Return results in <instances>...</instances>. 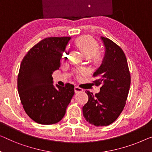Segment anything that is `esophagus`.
Instances as JSON below:
<instances>
[{
  "label": "esophagus",
  "mask_w": 152,
  "mask_h": 152,
  "mask_svg": "<svg viewBox=\"0 0 152 152\" xmlns=\"http://www.w3.org/2000/svg\"><path fill=\"white\" fill-rule=\"evenodd\" d=\"M74 91H75L76 93H78V92L83 91V89H82V88L78 87V86H75V87H74Z\"/></svg>",
  "instance_id": "obj_1"
}]
</instances>
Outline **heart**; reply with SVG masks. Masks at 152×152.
<instances>
[{
  "mask_svg": "<svg viewBox=\"0 0 152 152\" xmlns=\"http://www.w3.org/2000/svg\"><path fill=\"white\" fill-rule=\"evenodd\" d=\"M75 44L85 57H92L97 62L99 61L102 58V54L98 50V42L91 36L85 35L78 37L75 41ZM65 53L63 54V57L66 56Z\"/></svg>",
  "mask_w": 152,
  "mask_h": 152,
  "instance_id": "obj_1",
  "label": "heart"
}]
</instances>
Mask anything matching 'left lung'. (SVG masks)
Wrapping results in <instances>:
<instances>
[{"mask_svg": "<svg viewBox=\"0 0 152 152\" xmlns=\"http://www.w3.org/2000/svg\"><path fill=\"white\" fill-rule=\"evenodd\" d=\"M105 48L104 56L94 76L100 85L95 95L88 91L89 99L83 107L87 121L96 126H106L116 120L123 110L130 90V74L126 55L121 48L108 38L100 37Z\"/></svg>", "mask_w": 152, "mask_h": 152, "instance_id": "left-lung-1", "label": "left lung"}]
</instances>
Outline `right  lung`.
<instances>
[{
	"label": "right lung",
	"instance_id": "1",
	"mask_svg": "<svg viewBox=\"0 0 152 152\" xmlns=\"http://www.w3.org/2000/svg\"><path fill=\"white\" fill-rule=\"evenodd\" d=\"M70 37L45 38L29 50L20 64L18 91L26 114L40 124L50 125L63 119L74 94V86L53 85V72Z\"/></svg>",
	"mask_w": 152,
	"mask_h": 152
}]
</instances>
